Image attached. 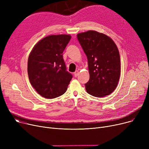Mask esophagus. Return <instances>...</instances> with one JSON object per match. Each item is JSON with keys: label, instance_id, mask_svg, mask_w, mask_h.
Segmentation results:
<instances>
[{"label": "esophagus", "instance_id": "1", "mask_svg": "<svg viewBox=\"0 0 149 149\" xmlns=\"http://www.w3.org/2000/svg\"><path fill=\"white\" fill-rule=\"evenodd\" d=\"M79 70H76V71L74 73V76H75V77H77L78 75H79Z\"/></svg>", "mask_w": 149, "mask_h": 149}]
</instances>
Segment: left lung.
I'll use <instances>...</instances> for the list:
<instances>
[{
  "label": "left lung",
  "instance_id": "8db88e82",
  "mask_svg": "<svg viewBox=\"0 0 149 149\" xmlns=\"http://www.w3.org/2000/svg\"><path fill=\"white\" fill-rule=\"evenodd\" d=\"M77 38L88 58L89 80L87 92L97 97L110 95L118 85L121 72L120 56L112 39L95 31L79 33Z\"/></svg>",
  "mask_w": 149,
  "mask_h": 149
}]
</instances>
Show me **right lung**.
Returning a JSON list of instances; mask_svg holds the SVG:
<instances>
[{"mask_svg":"<svg viewBox=\"0 0 149 149\" xmlns=\"http://www.w3.org/2000/svg\"><path fill=\"white\" fill-rule=\"evenodd\" d=\"M71 36L51 35L37 42L28 60L29 81L38 94L54 98L65 93L72 75L68 71L63 52Z\"/></svg>","mask_w":149,"mask_h":149,"instance_id":"right-lung-1","label":"right lung"}]
</instances>
